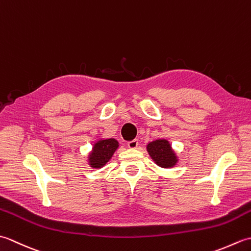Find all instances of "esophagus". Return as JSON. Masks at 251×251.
Returning <instances> with one entry per match:
<instances>
[{
	"label": "esophagus",
	"instance_id": "1",
	"mask_svg": "<svg viewBox=\"0 0 251 251\" xmlns=\"http://www.w3.org/2000/svg\"><path fill=\"white\" fill-rule=\"evenodd\" d=\"M127 146H128L129 149H136L138 147V140L134 139L131 141H128V142H127Z\"/></svg>",
	"mask_w": 251,
	"mask_h": 251
}]
</instances>
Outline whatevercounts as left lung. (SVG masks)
Returning a JSON list of instances; mask_svg holds the SVG:
<instances>
[{
  "label": "left lung",
  "mask_w": 251,
  "mask_h": 251,
  "mask_svg": "<svg viewBox=\"0 0 251 251\" xmlns=\"http://www.w3.org/2000/svg\"><path fill=\"white\" fill-rule=\"evenodd\" d=\"M149 155L159 167L172 168L178 163V157L166 139L154 140L147 146Z\"/></svg>",
  "instance_id": "1"
}]
</instances>
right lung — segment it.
<instances>
[{
  "label": "right lung",
  "mask_w": 251,
  "mask_h": 251,
  "mask_svg": "<svg viewBox=\"0 0 251 251\" xmlns=\"http://www.w3.org/2000/svg\"><path fill=\"white\" fill-rule=\"evenodd\" d=\"M119 148L117 140L110 138V139H100L94 143L93 150L89 153L88 163L90 167L101 168L108 163L114 152Z\"/></svg>",
  "instance_id": "obj_1"
}]
</instances>
